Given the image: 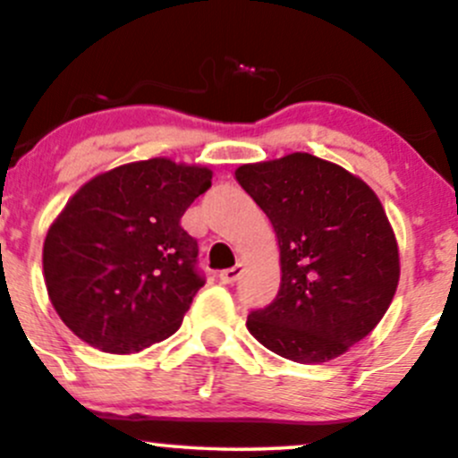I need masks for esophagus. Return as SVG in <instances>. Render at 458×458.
Here are the masks:
<instances>
[{
    "label": "esophagus",
    "instance_id": "esophagus-1",
    "mask_svg": "<svg viewBox=\"0 0 458 458\" xmlns=\"http://www.w3.org/2000/svg\"><path fill=\"white\" fill-rule=\"evenodd\" d=\"M241 273H243V265L230 267V269L219 271V282H222V284H234L241 277Z\"/></svg>",
    "mask_w": 458,
    "mask_h": 458
}]
</instances>
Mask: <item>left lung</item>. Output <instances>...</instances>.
<instances>
[{"label": "left lung", "instance_id": "8db88e82", "mask_svg": "<svg viewBox=\"0 0 458 458\" xmlns=\"http://www.w3.org/2000/svg\"><path fill=\"white\" fill-rule=\"evenodd\" d=\"M239 185L267 213L280 245V291L247 329L273 353L320 364L364 340L401 276L396 236L364 181L308 152L247 163Z\"/></svg>", "mask_w": 458, "mask_h": 458}]
</instances>
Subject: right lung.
<instances>
[{
  "label": "right lung",
  "mask_w": 458,
  "mask_h": 458,
  "mask_svg": "<svg viewBox=\"0 0 458 458\" xmlns=\"http://www.w3.org/2000/svg\"><path fill=\"white\" fill-rule=\"evenodd\" d=\"M208 167L148 159L94 176L47 233L45 284L72 334L105 353H138L181 327L204 286L181 217L211 187Z\"/></svg>",
  "instance_id": "add662e5"
}]
</instances>
